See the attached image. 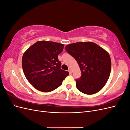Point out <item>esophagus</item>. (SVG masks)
I'll return each mask as SVG.
<instances>
[{
	"instance_id": "1",
	"label": "esophagus",
	"mask_w": 130,
	"mask_h": 130,
	"mask_svg": "<svg viewBox=\"0 0 130 130\" xmlns=\"http://www.w3.org/2000/svg\"><path fill=\"white\" fill-rule=\"evenodd\" d=\"M68 72H69V74H72V70L70 69H68Z\"/></svg>"
}]
</instances>
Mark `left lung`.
I'll list each match as a JSON object with an SVG mask.
<instances>
[{"label": "left lung", "mask_w": 130, "mask_h": 130, "mask_svg": "<svg viewBox=\"0 0 130 130\" xmlns=\"http://www.w3.org/2000/svg\"><path fill=\"white\" fill-rule=\"evenodd\" d=\"M65 49L75 59L81 69V76L76 79V88L88 95L100 91L111 73V60L108 53L90 42L70 44Z\"/></svg>", "instance_id": "obj_1"}]
</instances>
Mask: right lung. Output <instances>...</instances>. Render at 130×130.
Segmentation results:
<instances>
[{
	"label": "right lung",
	"mask_w": 130,
	"mask_h": 130,
	"mask_svg": "<svg viewBox=\"0 0 130 130\" xmlns=\"http://www.w3.org/2000/svg\"><path fill=\"white\" fill-rule=\"evenodd\" d=\"M64 45L54 42L42 41L35 43L22 57L23 72L30 84L36 89L49 92L61 85L69 73L61 69L58 55Z\"/></svg>",
	"instance_id": "add662e5"
}]
</instances>
